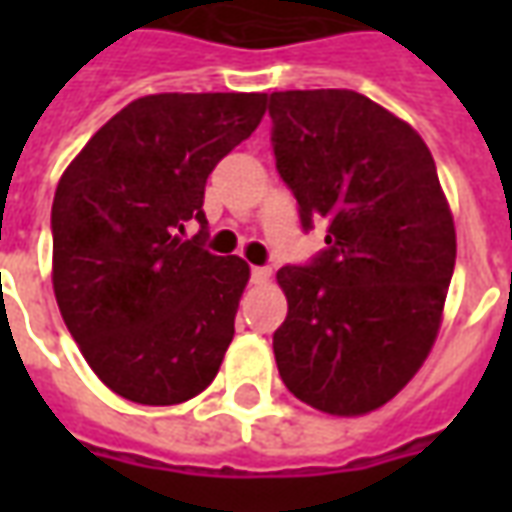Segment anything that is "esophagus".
Masks as SVG:
<instances>
[{"mask_svg":"<svg viewBox=\"0 0 512 512\" xmlns=\"http://www.w3.org/2000/svg\"><path fill=\"white\" fill-rule=\"evenodd\" d=\"M268 277H271V271H268L266 266H252V282H255V285L266 282Z\"/></svg>","mask_w":512,"mask_h":512,"instance_id":"esophagus-1","label":"esophagus"}]
</instances>
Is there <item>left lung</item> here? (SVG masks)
<instances>
[{"mask_svg":"<svg viewBox=\"0 0 512 512\" xmlns=\"http://www.w3.org/2000/svg\"><path fill=\"white\" fill-rule=\"evenodd\" d=\"M279 178L326 249L282 266L279 376L307 406L356 417L414 378L439 334L455 224L414 128L354 90L268 95Z\"/></svg>","mask_w":512,"mask_h":512,"instance_id":"1","label":"left lung"}]
</instances>
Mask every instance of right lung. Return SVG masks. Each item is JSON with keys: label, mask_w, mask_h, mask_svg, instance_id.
Masks as SVG:
<instances>
[{"label": "right lung", "mask_w": 512, "mask_h": 512, "mask_svg": "<svg viewBox=\"0 0 512 512\" xmlns=\"http://www.w3.org/2000/svg\"><path fill=\"white\" fill-rule=\"evenodd\" d=\"M266 115V93L136 98L84 145L51 205L54 296L87 365L142 406L200 395L249 279L205 249V180ZM186 221L201 233L186 242Z\"/></svg>", "instance_id": "right-lung-1"}]
</instances>
